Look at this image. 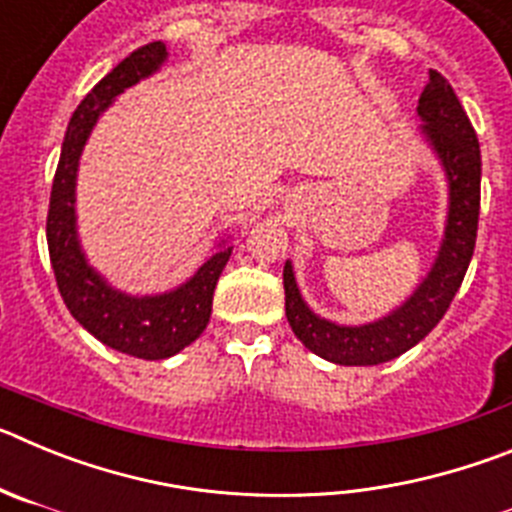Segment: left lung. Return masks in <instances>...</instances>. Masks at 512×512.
Returning a JSON list of instances; mask_svg holds the SVG:
<instances>
[{"label":"left lung","instance_id":"left-lung-1","mask_svg":"<svg viewBox=\"0 0 512 512\" xmlns=\"http://www.w3.org/2000/svg\"><path fill=\"white\" fill-rule=\"evenodd\" d=\"M420 138L436 156L446 179V220L431 269L418 287L387 315L361 325H343L312 310L297 287L295 266L284 264V312L302 346L320 359L341 366H374L392 361L418 346L449 310L469 269L479 223V158L477 133L454 89L438 71H428V84L418 99Z\"/></svg>","mask_w":512,"mask_h":512}]
</instances>
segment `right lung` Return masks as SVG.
Masks as SVG:
<instances>
[{
    "instance_id": "right-lung-1",
    "label": "right lung",
    "mask_w": 512,
    "mask_h": 512,
    "mask_svg": "<svg viewBox=\"0 0 512 512\" xmlns=\"http://www.w3.org/2000/svg\"><path fill=\"white\" fill-rule=\"evenodd\" d=\"M166 61H169L166 43L158 40L143 45L125 61L117 63L81 99L63 138L61 161L51 189L48 225H45L58 292L76 323L104 346L146 361H161L179 354L207 328L217 279L233 253V246H228L230 235L215 241L205 264L174 289L156 295H133L115 287L102 271L89 264L79 238L76 179H79L81 153L87 148V140L97 128L99 117L110 110L122 92L158 74Z\"/></svg>"
}]
</instances>
